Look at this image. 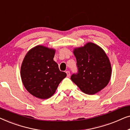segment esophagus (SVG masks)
I'll return each instance as SVG.
<instances>
[{"mask_svg": "<svg viewBox=\"0 0 130 130\" xmlns=\"http://www.w3.org/2000/svg\"><path fill=\"white\" fill-rule=\"evenodd\" d=\"M66 73H67V77H69V76H70V72H69V71H66Z\"/></svg>", "mask_w": 130, "mask_h": 130, "instance_id": "esophagus-1", "label": "esophagus"}]
</instances>
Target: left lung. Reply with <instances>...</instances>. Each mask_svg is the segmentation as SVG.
Returning a JSON list of instances; mask_svg holds the SVG:
<instances>
[{
  "mask_svg": "<svg viewBox=\"0 0 130 130\" xmlns=\"http://www.w3.org/2000/svg\"><path fill=\"white\" fill-rule=\"evenodd\" d=\"M77 72L71 80L82 91L93 95L108 84L111 76V66L104 51L98 45L89 42L83 47L74 50Z\"/></svg>",
  "mask_w": 130,
  "mask_h": 130,
  "instance_id": "1",
  "label": "left lung"
}]
</instances>
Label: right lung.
Returning a JSON list of instances; mask_svg holds the SVG:
<instances>
[{"label": "right lung", "mask_w": 130, "mask_h": 130, "mask_svg": "<svg viewBox=\"0 0 130 130\" xmlns=\"http://www.w3.org/2000/svg\"><path fill=\"white\" fill-rule=\"evenodd\" d=\"M55 50L38 45L28 51L21 68V76L26 89L40 99H48L55 93L67 74L61 72L53 60Z\"/></svg>", "instance_id": "right-lung-1"}]
</instances>
